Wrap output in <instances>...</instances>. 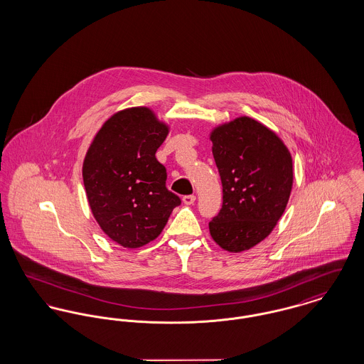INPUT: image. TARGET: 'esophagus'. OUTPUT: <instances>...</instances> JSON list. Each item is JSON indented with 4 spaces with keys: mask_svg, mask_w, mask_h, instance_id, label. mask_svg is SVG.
<instances>
[{
    "mask_svg": "<svg viewBox=\"0 0 364 364\" xmlns=\"http://www.w3.org/2000/svg\"><path fill=\"white\" fill-rule=\"evenodd\" d=\"M195 200H196V196H195V195H186V196H183L184 205H193Z\"/></svg>",
    "mask_w": 364,
    "mask_h": 364,
    "instance_id": "esophagus-1",
    "label": "esophagus"
}]
</instances>
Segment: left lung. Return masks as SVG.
Returning <instances> with one entry per match:
<instances>
[{"label": "left lung", "mask_w": 364, "mask_h": 364, "mask_svg": "<svg viewBox=\"0 0 364 364\" xmlns=\"http://www.w3.org/2000/svg\"><path fill=\"white\" fill-rule=\"evenodd\" d=\"M223 208L208 223L213 240L242 252L266 239L284 214L294 184L292 156L277 135L250 117L213 129Z\"/></svg>", "instance_id": "1"}]
</instances>
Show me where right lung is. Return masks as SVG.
<instances>
[{"instance_id": "add662e5", "label": "right lung", "mask_w": 364, "mask_h": 364, "mask_svg": "<svg viewBox=\"0 0 364 364\" xmlns=\"http://www.w3.org/2000/svg\"><path fill=\"white\" fill-rule=\"evenodd\" d=\"M168 132L149 107H129L105 122L87 150L88 205L105 233L125 248L153 242L181 203L156 158Z\"/></svg>"}]
</instances>
